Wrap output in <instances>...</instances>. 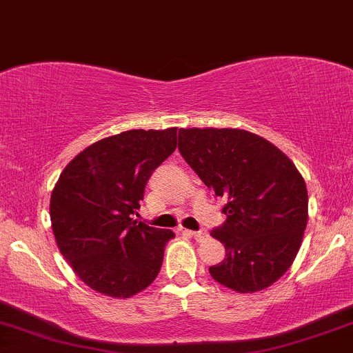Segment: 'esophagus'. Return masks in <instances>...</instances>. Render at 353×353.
<instances>
[{"mask_svg": "<svg viewBox=\"0 0 353 353\" xmlns=\"http://www.w3.org/2000/svg\"><path fill=\"white\" fill-rule=\"evenodd\" d=\"M183 232L186 234V236L194 237V239H206L208 237L206 230H190V229H185Z\"/></svg>", "mask_w": 353, "mask_h": 353, "instance_id": "34e87169", "label": "esophagus"}]
</instances>
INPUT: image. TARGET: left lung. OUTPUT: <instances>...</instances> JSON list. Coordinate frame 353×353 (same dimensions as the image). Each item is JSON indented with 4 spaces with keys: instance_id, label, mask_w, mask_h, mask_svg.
Segmentation results:
<instances>
[{
    "instance_id": "left-lung-1",
    "label": "left lung",
    "mask_w": 353,
    "mask_h": 353,
    "mask_svg": "<svg viewBox=\"0 0 353 353\" xmlns=\"http://www.w3.org/2000/svg\"><path fill=\"white\" fill-rule=\"evenodd\" d=\"M178 150L223 198L228 219L211 230L225 259L211 276L237 293L268 288L288 272L307 224L301 173L267 139L242 129H180Z\"/></svg>"
}]
</instances>
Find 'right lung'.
I'll use <instances>...</instances> for the list:
<instances>
[{
    "mask_svg": "<svg viewBox=\"0 0 353 353\" xmlns=\"http://www.w3.org/2000/svg\"><path fill=\"white\" fill-rule=\"evenodd\" d=\"M176 149V128L132 129L80 152L57 181L50 221L60 254L91 290L130 298L159 275L172 230L132 219L154 170Z\"/></svg>",
    "mask_w": 353,
    "mask_h": 353,
    "instance_id": "right-lung-1",
    "label": "right lung"
}]
</instances>
